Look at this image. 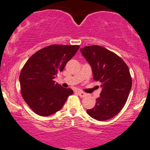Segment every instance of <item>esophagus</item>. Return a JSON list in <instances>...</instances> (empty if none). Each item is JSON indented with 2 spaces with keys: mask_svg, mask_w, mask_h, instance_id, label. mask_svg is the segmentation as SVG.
Wrapping results in <instances>:
<instances>
[{
  "mask_svg": "<svg viewBox=\"0 0 150 150\" xmlns=\"http://www.w3.org/2000/svg\"><path fill=\"white\" fill-rule=\"evenodd\" d=\"M78 94L79 95V96H81V97H85L86 96V94L84 93V92L81 91H79Z\"/></svg>",
  "mask_w": 150,
  "mask_h": 150,
  "instance_id": "esophagus-1",
  "label": "esophagus"
}]
</instances>
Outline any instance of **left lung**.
Returning a JSON list of instances; mask_svg holds the SVG:
<instances>
[{"label":"left lung","mask_w":150,"mask_h":150,"mask_svg":"<svg viewBox=\"0 0 150 150\" xmlns=\"http://www.w3.org/2000/svg\"><path fill=\"white\" fill-rule=\"evenodd\" d=\"M81 52L91 67L93 79L102 83L100 97L87 113L96 120H109L120 112L128 98L132 87L128 67L116 54L98 45L84 47Z\"/></svg>","instance_id":"1"}]
</instances>
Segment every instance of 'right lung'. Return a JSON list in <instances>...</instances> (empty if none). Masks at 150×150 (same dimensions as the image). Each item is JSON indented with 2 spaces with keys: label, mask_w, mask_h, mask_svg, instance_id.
<instances>
[{
  "label": "right lung",
  "mask_w": 150,
  "mask_h": 150,
  "mask_svg": "<svg viewBox=\"0 0 150 150\" xmlns=\"http://www.w3.org/2000/svg\"><path fill=\"white\" fill-rule=\"evenodd\" d=\"M79 49V45H50L35 53L25 64L19 78L21 94L36 114L52 115L73 93L71 89L64 88L54 79Z\"/></svg>",
  "instance_id": "obj_1"
}]
</instances>
